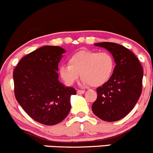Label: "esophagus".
I'll use <instances>...</instances> for the list:
<instances>
[{
	"label": "esophagus",
	"mask_w": 153,
	"mask_h": 153,
	"mask_svg": "<svg viewBox=\"0 0 153 153\" xmlns=\"http://www.w3.org/2000/svg\"><path fill=\"white\" fill-rule=\"evenodd\" d=\"M77 93H78V94H83V93H85V90H77Z\"/></svg>",
	"instance_id": "esophagus-1"
}]
</instances>
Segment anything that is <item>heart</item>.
Segmentation results:
<instances>
[{"instance_id":"obj_1","label":"heart","mask_w":153,"mask_h":153,"mask_svg":"<svg viewBox=\"0 0 153 153\" xmlns=\"http://www.w3.org/2000/svg\"><path fill=\"white\" fill-rule=\"evenodd\" d=\"M114 68V59L109 52L82 50L69 57L68 65H60L59 74L68 85H73L80 74L83 85L98 87L109 81Z\"/></svg>"}]
</instances>
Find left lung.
Masks as SVG:
<instances>
[{
  "label": "left lung",
  "instance_id": "8db88e82",
  "mask_svg": "<svg viewBox=\"0 0 153 153\" xmlns=\"http://www.w3.org/2000/svg\"><path fill=\"white\" fill-rule=\"evenodd\" d=\"M109 50L116 63L114 73L108 82L96 89L98 97L92 110L102 120L114 122L133 109L142 90L143 69L131 51L112 42L95 44Z\"/></svg>",
  "mask_w": 153,
  "mask_h": 153
}]
</instances>
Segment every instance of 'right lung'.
Instances as JSON below:
<instances>
[{"label": "right lung", "instance_id": "right-lung-1", "mask_svg": "<svg viewBox=\"0 0 153 153\" xmlns=\"http://www.w3.org/2000/svg\"><path fill=\"white\" fill-rule=\"evenodd\" d=\"M65 51L44 46L22 57L13 79L17 102L31 118L47 126L63 120L71 109L70 97L76 90L58 81V63Z\"/></svg>", "mask_w": 153, "mask_h": 153}]
</instances>
